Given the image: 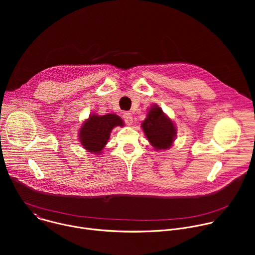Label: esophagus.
<instances>
[{"label":"esophagus","mask_w":255,"mask_h":255,"mask_svg":"<svg viewBox=\"0 0 255 255\" xmlns=\"http://www.w3.org/2000/svg\"><path fill=\"white\" fill-rule=\"evenodd\" d=\"M123 119H124V121H125V123H126L127 125H131L132 122H133L132 115H131L129 112H125V113L123 114Z\"/></svg>","instance_id":"obj_1"}]
</instances>
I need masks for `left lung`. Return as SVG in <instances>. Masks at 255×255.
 Here are the masks:
<instances>
[{"label":"left lung","instance_id":"left-lung-1","mask_svg":"<svg viewBox=\"0 0 255 255\" xmlns=\"http://www.w3.org/2000/svg\"><path fill=\"white\" fill-rule=\"evenodd\" d=\"M148 141L155 149H166L171 146L175 138V127L161 109L154 106L141 124Z\"/></svg>","mask_w":255,"mask_h":255}]
</instances>
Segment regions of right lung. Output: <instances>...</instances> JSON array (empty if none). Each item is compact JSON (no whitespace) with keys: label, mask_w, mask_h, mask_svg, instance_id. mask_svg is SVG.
Listing matches in <instances>:
<instances>
[{"label":"right lung","mask_w":255,"mask_h":255,"mask_svg":"<svg viewBox=\"0 0 255 255\" xmlns=\"http://www.w3.org/2000/svg\"><path fill=\"white\" fill-rule=\"evenodd\" d=\"M116 126H123V121L115 114L90 116L80 130V140L84 148L90 152L101 153L110 137L111 130Z\"/></svg>","instance_id":"obj_1"}]
</instances>
